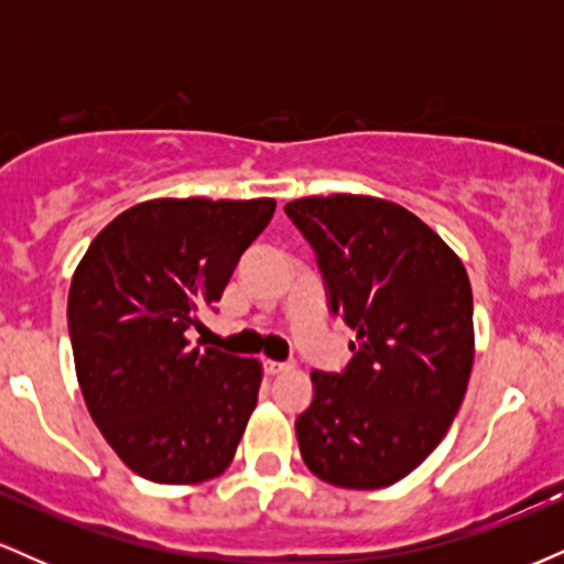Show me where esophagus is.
<instances>
[{"instance_id":"34e87169","label":"esophagus","mask_w":564,"mask_h":564,"mask_svg":"<svg viewBox=\"0 0 564 564\" xmlns=\"http://www.w3.org/2000/svg\"><path fill=\"white\" fill-rule=\"evenodd\" d=\"M289 364H281V360H264V371L270 373V377H275V373H283L289 371Z\"/></svg>"}]
</instances>
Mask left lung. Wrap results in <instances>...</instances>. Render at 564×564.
Returning <instances> with one entry per match:
<instances>
[{
	"mask_svg": "<svg viewBox=\"0 0 564 564\" xmlns=\"http://www.w3.org/2000/svg\"><path fill=\"white\" fill-rule=\"evenodd\" d=\"M318 254L328 307L355 332L341 373L313 371L296 419L307 469L373 490L403 480L437 448L475 360L471 286L456 251L392 200L310 196L286 204Z\"/></svg>",
	"mask_w": 564,
	"mask_h": 564,
	"instance_id": "obj_1",
	"label": "left lung"
}]
</instances>
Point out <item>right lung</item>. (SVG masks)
<instances>
[{"mask_svg": "<svg viewBox=\"0 0 564 564\" xmlns=\"http://www.w3.org/2000/svg\"><path fill=\"white\" fill-rule=\"evenodd\" d=\"M273 198H153L97 232L68 291V332L89 416L140 477L212 480L230 467L262 364L185 332L215 304Z\"/></svg>", "mask_w": 564, "mask_h": 564, "instance_id": "add662e5", "label": "right lung"}]
</instances>
